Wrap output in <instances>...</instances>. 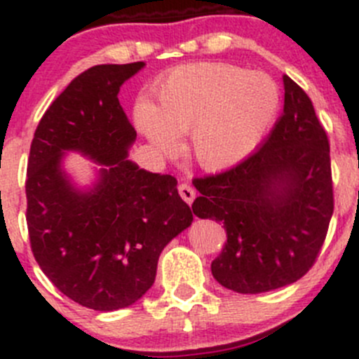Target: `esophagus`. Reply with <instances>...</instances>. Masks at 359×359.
I'll use <instances>...</instances> for the list:
<instances>
[{
  "label": "esophagus",
  "mask_w": 359,
  "mask_h": 359,
  "mask_svg": "<svg viewBox=\"0 0 359 359\" xmlns=\"http://www.w3.org/2000/svg\"><path fill=\"white\" fill-rule=\"evenodd\" d=\"M179 194H180V198L187 203V205H191V203L194 201V198H196V191H194L189 184H180Z\"/></svg>",
  "instance_id": "34e87169"
}]
</instances>
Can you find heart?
<instances>
[{
    "label": "heart",
    "instance_id": "b5f03b06",
    "mask_svg": "<svg viewBox=\"0 0 359 359\" xmlns=\"http://www.w3.org/2000/svg\"><path fill=\"white\" fill-rule=\"evenodd\" d=\"M156 106L140 100L133 119L165 156L191 135L198 165L224 170L260 144L280 109V88L266 72L231 64H193L170 71L154 88Z\"/></svg>",
    "mask_w": 359,
    "mask_h": 359
}]
</instances>
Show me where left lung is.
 I'll use <instances>...</instances> for the list:
<instances>
[{
  "label": "left lung",
  "mask_w": 359,
  "mask_h": 359,
  "mask_svg": "<svg viewBox=\"0 0 359 359\" xmlns=\"http://www.w3.org/2000/svg\"><path fill=\"white\" fill-rule=\"evenodd\" d=\"M283 114L247 159L194 179V215L224 224L212 262L222 287L262 293L295 283L316 260L334 213L330 144L313 102L283 74Z\"/></svg>",
  "instance_id": "8db88e82"
}]
</instances>
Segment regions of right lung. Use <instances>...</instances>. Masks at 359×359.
Returning a JSON list of instances; mask_svg holds the SVG:
<instances>
[{
  "instance_id": "right-lung-1",
  "label": "right lung",
  "mask_w": 359,
  "mask_h": 359,
  "mask_svg": "<svg viewBox=\"0 0 359 359\" xmlns=\"http://www.w3.org/2000/svg\"><path fill=\"white\" fill-rule=\"evenodd\" d=\"M144 62L102 64L81 72L43 114L27 163L31 248L48 280L88 309L116 311L153 287L163 248L193 222L177 179L128 159L137 139L118 93ZM69 152L94 161L78 184Z\"/></svg>"
}]
</instances>
